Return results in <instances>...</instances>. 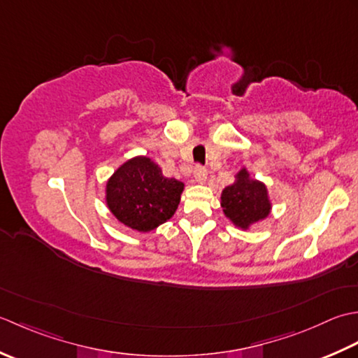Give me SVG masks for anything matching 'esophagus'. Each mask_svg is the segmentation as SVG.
I'll return each instance as SVG.
<instances>
[{
  "label": "esophagus",
  "instance_id": "obj_1",
  "mask_svg": "<svg viewBox=\"0 0 358 358\" xmlns=\"http://www.w3.org/2000/svg\"><path fill=\"white\" fill-rule=\"evenodd\" d=\"M207 170L203 169V166H201V165H198L194 169V171H193V176H194V180L198 182V184H203V182L207 180Z\"/></svg>",
  "mask_w": 358,
  "mask_h": 358
}]
</instances>
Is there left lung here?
<instances>
[{
  "label": "left lung",
  "mask_w": 358,
  "mask_h": 358,
  "mask_svg": "<svg viewBox=\"0 0 358 358\" xmlns=\"http://www.w3.org/2000/svg\"><path fill=\"white\" fill-rule=\"evenodd\" d=\"M221 207L225 217L236 229L247 231L253 224L271 215L272 201L264 182L252 178L249 170L243 166L235 174V182L222 189Z\"/></svg>",
  "instance_id": "left-lung-1"
}]
</instances>
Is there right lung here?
<instances>
[{
    "mask_svg": "<svg viewBox=\"0 0 358 358\" xmlns=\"http://www.w3.org/2000/svg\"><path fill=\"white\" fill-rule=\"evenodd\" d=\"M184 188V182L165 178L150 157L134 156L108 179L105 202L125 227L148 233L176 213Z\"/></svg>",
    "mask_w": 358,
    "mask_h": 358,
    "instance_id": "add662e5",
    "label": "right lung"
}]
</instances>
